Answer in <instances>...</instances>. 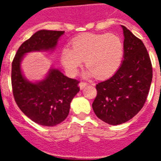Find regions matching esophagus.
<instances>
[{
    "mask_svg": "<svg viewBox=\"0 0 161 161\" xmlns=\"http://www.w3.org/2000/svg\"><path fill=\"white\" fill-rule=\"evenodd\" d=\"M88 84L87 83H85V82H80V83H79V87L80 89H83L85 87V86H87Z\"/></svg>",
    "mask_w": 161,
    "mask_h": 161,
    "instance_id": "1",
    "label": "esophagus"
}]
</instances>
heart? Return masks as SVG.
<instances>
[{"mask_svg": "<svg viewBox=\"0 0 161 161\" xmlns=\"http://www.w3.org/2000/svg\"><path fill=\"white\" fill-rule=\"evenodd\" d=\"M72 49L65 47L61 62L68 75L74 76L83 60L85 77L105 79L117 72L123 60L124 47L121 38L113 34H85L73 38Z\"/></svg>", "mask_w": 161, "mask_h": 161, "instance_id": "1", "label": "heart"}]
</instances>
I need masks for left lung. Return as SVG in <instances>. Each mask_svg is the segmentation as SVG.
I'll return each mask as SVG.
<instances>
[{"label": "left lung", "mask_w": 161, "mask_h": 161, "mask_svg": "<svg viewBox=\"0 0 161 161\" xmlns=\"http://www.w3.org/2000/svg\"><path fill=\"white\" fill-rule=\"evenodd\" d=\"M123 31V60L117 72L96 85L93 109L109 125L126 123L143 108L153 80V68L144 44L121 25Z\"/></svg>", "instance_id": "left-lung-1"}]
</instances>
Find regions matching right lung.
Here are the masks:
<instances>
[{
    "label": "right lung",
    "mask_w": 161,
    "mask_h": 161,
    "mask_svg": "<svg viewBox=\"0 0 161 161\" xmlns=\"http://www.w3.org/2000/svg\"><path fill=\"white\" fill-rule=\"evenodd\" d=\"M64 31L41 30L18 48L12 63L13 93L20 109L35 123L53 126L68 117L70 104L80 91L79 81L50 68L43 79L31 81L22 70V59L30 52H54Z\"/></svg>",
    "instance_id": "1"
}]
</instances>
